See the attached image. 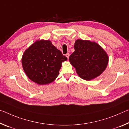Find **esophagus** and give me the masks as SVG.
<instances>
[{
    "label": "esophagus",
    "mask_w": 129,
    "mask_h": 129,
    "mask_svg": "<svg viewBox=\"0 0 129 129\" xmlns=\"http://www.w3.org/2000/svg\"><path fill=\"white\" fill-rule=\"evenodd\" d=\"M66 56L67 57V59H69V56H70V54H69V53H67V54H66Z\"/></svg>",
    "instance_id": "1"
}]
</instances>
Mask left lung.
<instances>
[{
	"label": "left lung",
	"mask_w": 129,
	"mask_h": 129,
	"mask_svg": "<svg viewBox=\"0 0 129 129\" xmlns=\"http://www.w3.org/2000/svg\"><path fill=\"white\" fill-rule=\"evenodd\" d=\"M74 47L75 51L70 56L69 61L82 79L86 81L93 79L106 69L108 55L96 42L78 39Z\"/></svg>",
	"instance_id": "1"
}]
</instances>
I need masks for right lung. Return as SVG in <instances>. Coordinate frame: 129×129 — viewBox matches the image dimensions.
Here are the masks:
<instances>
[{"mask_svg":"<svg viewBox=\"0 0 129 129\" xmlns=\"http://www.w3.org/2000/svg\"><path fill=\"white\" fill-rule=\"evenodd\" d=\"M67 60L48 40H38L25 50L22 58L24 73L35 83L44 85L55 81L62 62Z\"/></svg>","mask_w":129,"mask_h":129,"instance_id":"obj_1","label":"right lung"}]
</instances>
